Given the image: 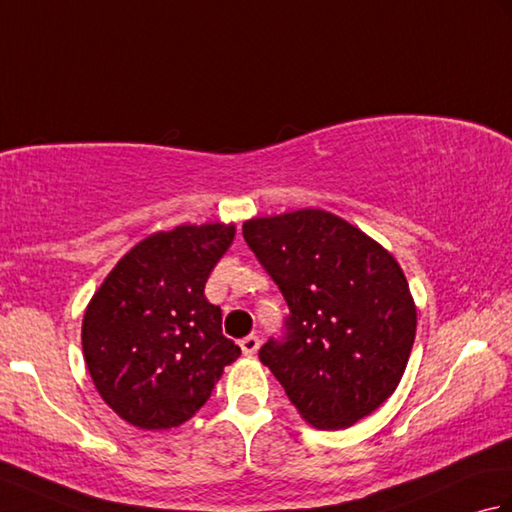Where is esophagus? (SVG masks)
I'll return each mask as SVG.
<instances>
[{
    "label": "esophagus",
    "instance_id": "esophagus-1",
    "mask_svg": "<svg viewBox=\"0 0 512 512\" xmlns=\"http://www.w3.org/2000/svg\"><path fill=\"white\" fill-rule=\"evenodd\" d=\"M239 347H242V352L246 356H253L259 350V336H255V334L244 336V339L239 341Z\"/></svg>",
    "mask_w": 512,
    "mask_h": 512
}]
</instances>
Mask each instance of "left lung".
Returning a JSON list of instances; mask_svg holds the SVG:
<instances>
[{
	"instance_id": "1",
	"label": "left lung",
	"mask_w": 512,
	"mask_h": 512,
	"mask_svg": "<svg viewBox=\"0 0 512 512\" xmlns=\"http://www.w3.org/2000/svg\"><path fill=\"white\" fill-rule=\"evenodd\" d=\"M242 233L290 310L259 361L312 427H352L394 394L416 339L398 262L321 209L257 217Z\"/></svg>"
}]
</instances>
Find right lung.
<instances>
[{
	"mask_svg": "<svg viewBox=\"0 0 512 512\" xmlns=\"http://www.w3.org/2000/svg\"><path fill=\"white\" fill-rule=\"evenodd\" d=\"M235 226H178L149 235L116 264L83 317V356L101 398L140 429L193 418L242 350L206 301L211 270Z\"/></svg>",
	"mask_w": 512,
	"mask_h": 512,
	"instance_id": "1",
	"label": "right lung"
}]
</instances>
